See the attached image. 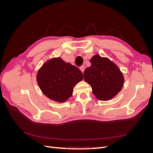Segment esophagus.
<instances>
[{
  "instance_id": "34e87169",
  "label": "esophagus",
  "mask_w": 153,
  "mask_h": 153,
  "mask_svg": "<svg viewBox=\"0 0 153 153\" xmlns=\"http://www.w3.org/2000/svg\"><path fill=\"white\" fill-rule=\"evenodd\" d=\"M80 71H81L82 73H84V70H85V66H80Z\"/></svg>"
}]
</instances>
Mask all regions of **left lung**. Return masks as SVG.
I'll use <instances>...</instances> for the list:
<instances>
[{"instance_id":"8db88e82","label":"left lung","mask_w":153,"mask_h":153,"mask_svg":"<svg viewBox=\"0 0 153 153\" xmlns=\"http://www.w3.org/2000/svg\"><path fill=\"white\" fill-rule=\"evenodd\" d=\"M91 66L84 72V80L92 87L97 99L108 101L121 91L124 78L118 66L107 57L96 54L90 59Z\"/></svg>"}]
</instances>
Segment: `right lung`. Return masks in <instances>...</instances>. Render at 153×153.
Masks as SVG:
<instances>
[{
  "instance_id": "obj_1",
  "label": "right lung",
  "mask_w": 153,
  "mask_h": 153,
  "mask_svg": "<svg viewBox=\"0 0 153 153\" xmlns=\"http://www.w3.org/2000/svg\"><path fill=\"white\" fill-rule=\"evenodd\" d=\"M84 78L79 69L61 57L46 62L38 71L37 82L43 93L50 100L65 102L73 94L74 86Z\"/></svg>"
}]
</instances>
